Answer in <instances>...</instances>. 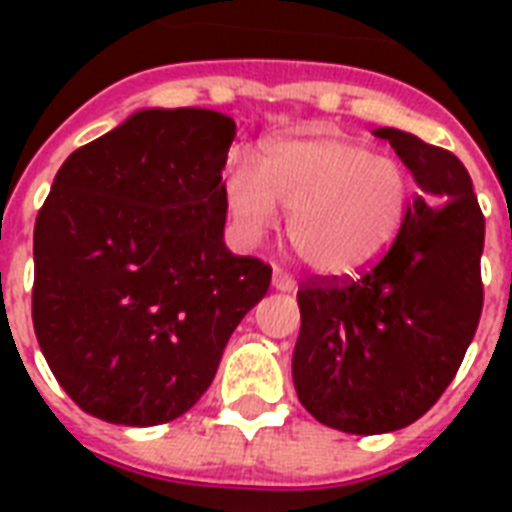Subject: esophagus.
I'll use <instances>...</instances> for the list:
<instances>
[{
	"label": "esophagus",
	"instance_id": "obj_1",
	"mask_svg": "<svg viewBox=\"0 0 512 512\" xmlns=\"http://www.w3.org/2000/svg\"><path fill=\"white\" fill-rule=\"evenodd\" d=\"M273 287L281 289V292H292V289H295V276L276 265V268H273Z\"/></svg>",
	"mask_w": 512,
	"mask_h": 512
}]
</instances>
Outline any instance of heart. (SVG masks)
Returning <instances> with one entry per match:
<instances>
[{"instance_id":"heart-1","label":"heart","mask_w":512,"mask_h":512,"mask_svg":"<svg viewBox=\"0 0 512 512\" xmlns=\"http://www.w3.org/2000/svg\"><path fill=\"white\" fill-rule=\"evenodd\" d=\"M225 201L247 239L289 217V241L305 265L321 273H353L388 249L409 207V180L390 156L332 135L276 140L263 170L233 156Z\"/></svg>"}]
</instances>
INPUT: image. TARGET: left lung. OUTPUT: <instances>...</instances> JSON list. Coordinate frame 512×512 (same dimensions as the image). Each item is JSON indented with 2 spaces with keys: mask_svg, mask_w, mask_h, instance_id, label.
<instances>
[{
  "mask_svg": "<svg viewBox=\"0 0 512 512\" xmlns=\"http://www.w3.org/2000/svg\"><path fill=\"white\" fill-rule=\"evenodd\" d=\"M420 193L380 260L297 289L292 377L300 404L342 433L374 436L420 420L460 369L484 308V212L446 148L382 127Z\"/></svg>",
  "mask_w": 512,
  "mask_h": 512,
  "instance_id": "left-lung-1",
  "label": "left lung"
}]
</instances>
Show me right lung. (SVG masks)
<instances>
[{
	"instance_id": "obj_1",
	"label": "right lung",
	"mask_w": 512,
	"mask_h": 512,
	"mask_svg": "<svg viewBox=\"0 0 512 512\" xmlns=\"http://www.w3.org/2000/svg\"><path fill=\"white\" fill-rule=\"evenodd\" d=\"M231 116L148 108L76 148L34 225L31 319L82 412L148 428L212 385L271 265L225 249Z\"/></svg>"
}]
</instances>
